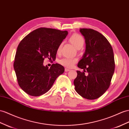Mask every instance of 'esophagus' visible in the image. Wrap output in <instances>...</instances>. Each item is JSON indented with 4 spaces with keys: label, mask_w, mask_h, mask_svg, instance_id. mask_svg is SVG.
Instances as JSON below:
<instances>
[{
    "label": "esophagus",
    "mask_w": 129,
    "mask_h": 129,
    "mask_svg": "<svg viewBox=\"0 0 129 129\" xmlns=\"http://www.w3.org/2000/svg\"><path fill=\"white\" fill-rule=\"evenodd\" d=\"M70 71V70L69 69H68V68H65V72H68V71Z\"/></svg>",
    "instance_id": "1"
}]
</instances>
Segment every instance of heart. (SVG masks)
<instances>
[{
  "label": "heart",
  "mask_w": 129,
  "mask_h": 129,
  "mask_svg": "<svg viewBox=\"0 0 129 129\" xmlns=\"http://www.w3.org/2000/svg\"><path fill=\"white\" fill-rule=\"evenodd\" d=\"M69 41L71 42V44L77 49L82 48L84 44V38L81 35L77 34V33H75V34H72L69 38ZM61 47V45H60L57 49L58 53L60 52ZM77 61V59L76 58L64 57L60 59L59 62L60 64L65 66L66 67L72 68L76 63Z\"/></svg>",
  "instance_id": "heart-1"
}]
</instances>
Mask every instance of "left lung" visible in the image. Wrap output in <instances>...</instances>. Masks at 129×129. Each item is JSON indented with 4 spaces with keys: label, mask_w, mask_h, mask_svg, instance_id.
<instances>
[{
    "label": "left lung",
    "mask_w": 129,
    "mask_h": 129,
    "mask_svg": "<svg viewBox=\"0 0 129 129\" xmlns=\"http://www.w3.org/2000/svg\"><path fill=\"white\" fill-rule=\"evenodd\" d=\"M80 31L85 39V51L77 67L88 75L77 71L74 83L75 90L82 97L94 100L110 87L115 68L114 53L110 42L101 33L86 28Z\"/></svg>",
    "instance_id": "obj_1"
}]
</instances>
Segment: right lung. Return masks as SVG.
<instances>
[{
    "label": "right lung",
    "mask_w": 129,
    "mask_h": 129,
    "mask_svg": "<svg viewBox=\"0 0 129 129\" xmlns=\"http://www.w3.org/2000/svg\"><path fill=\"white\" fill-rule=\"evenodd\" d=\"M68 32L40 28L30 33L19 43L16 53L14 68L18 83L28 95L39 96L47 92L56 78L63 74L64 68L53 64L44 65L46 58L55 59L59 46Z\"/></svg>",
    "instance_id": "right-lung-1"
}]
</instances>
